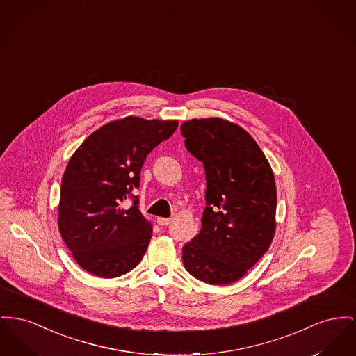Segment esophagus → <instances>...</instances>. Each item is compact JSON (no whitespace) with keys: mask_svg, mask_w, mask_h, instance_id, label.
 <instances>
[{"mask_svg":"<svg viewBox=\"0 0 356 356\" xmlns=\"http://www.w3.org/2000/svg\"><path fill=\"white\" fill-rule=\"evenodd\" d=\"M157 223L160 226H169L170 225V219L169 218H157Z\"/></svg>","mask_w":356,"mask_h":356,"instance_id":"obj_1","label":"esophagus"}]
</instances>
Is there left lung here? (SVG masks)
<instances>
[{
    "mask_svg": "<svg viewBox=\"0 0 356 356\" xmlns=\"http://www.w3.org/2000/svg\"><path fill=\"white\" fill-rule=\"evenodd\" d=\"M181 134L206 170L202 230L183 246L189 274L211 285L242 278L272 245L277 189L272 167L250 134L222 118H193Z\"/></svg>",
    "mask_w": 356,
    "mask_h": 356,
    "instance_id": "left-lung-1",
    "label": "left lung"
}]
</instances>
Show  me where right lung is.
Returning <instances> with one entry per match:
<instances>
[{
    "label": "right lung",
    "instance_id": "obj_1",
    "mask_svg": "<svg viewBox=\"0 0 356 356\" xmlns=\"http://www.w3.org/2000/svg\"><path fill=\"white\" fill-rule=\"evenodd\" d=\"M177 121L129 115L91 133L64 170L58 225L65 246L86 272L114 278L134 269L152 238L138 200L122 202L140 186L147 154L169 138Z\"/></svg>",
    "mask_w": 356,
    "mask_h": 356
}]
</instances>
